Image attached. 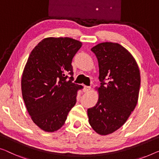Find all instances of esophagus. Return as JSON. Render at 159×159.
Wrapping results in <instances>:
<instances>
[{
    "label": "esophagus",
    "instance_id": "esophagus-1",
    "mask_svg": "<svg viewBox=\"0 0 159 159\" xmlns=\"http://www.w3.org/2000/svg\"><path fill=\"white\" fill-rule=\"evenodd\" d=\"M90 90H91V87H90V86H84V91L85 92V93H88V92H89Z\"/></svg>",
    "mask_w": 159,
    "mask_h": 159
}]
</instances>
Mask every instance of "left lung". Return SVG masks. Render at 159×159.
Segmentation results:
<instances>
[{
    "instance_id": "obj_1",
    "label": "left lung",
    "mask_w": 159,
    "mask_h": 159,
    "mask_svg": "<svg viewBox=\"0 0 159 159\" xmlns=\"http://www.w3.org/2000/svg\"><path fill=\"white\" fill-rule=\"evenodd\" d=\"M99 66L101 86L96 106L88 109L89 122L97 134H112L124 125L138 102L140 70L134 57L116 43L91 48Z\"/></svg>"
}]
</instances>
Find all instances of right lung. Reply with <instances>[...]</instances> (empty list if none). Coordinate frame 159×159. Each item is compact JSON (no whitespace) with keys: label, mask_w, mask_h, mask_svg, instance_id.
I'll use <instances>...</instances> for the list:
<instances>
[{"label":"right lung","mask_w":159,"mask_h":159,"mask_svg":"<svg viewBox=\"0 0 159 159\" xmlns=\"http://www.w3.org/2000/svg\"><path fill=\"white\" fill-rule=\"evenodd\" d=\"M81 46L70 38H46L28 57L21 79L22 96L33 121L44 131L61 129L76 103L83 86L73 83L71 63Z\"/></svg>","instance_id":"right-lung-1"}]
</instances>
